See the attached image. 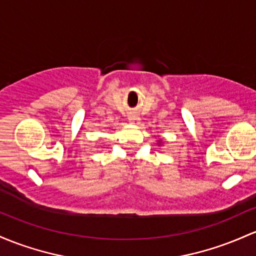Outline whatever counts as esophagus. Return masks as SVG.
I'll return each instance as SVG.
<instances>
[{
  "label": "esophagus",
  "mask_w": 256,
  "mask_h": 256,
  "mask_svg": "<svg viewBox=\"0 0 256 256\" xmlns=\"http://www.w3.org/2000/svg\"><path fill=\"white\" fill-rule=\"evenodd\" d=\"M128 122H130L131 124H134V125H137V124L140 122V116L136 114L128 115Z\"/></svg>",
  "instance_id": "obj_1"
}]
</instances>
